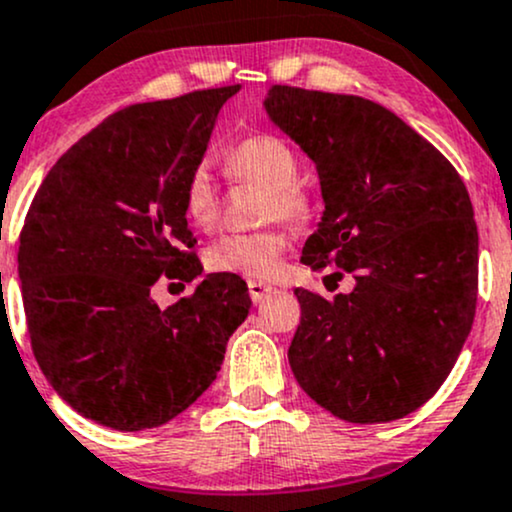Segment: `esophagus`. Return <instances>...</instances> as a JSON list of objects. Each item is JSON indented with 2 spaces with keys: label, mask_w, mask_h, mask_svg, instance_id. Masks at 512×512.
Segmentation results:
<instances>
[{
  "label": "esophagus",
  "mask_w": 512,
  "mask_h": 512,
  "mask_svg": "<svg viewBox=\"0 0 512 512\" xmlns=\"http://www.w3.org/2000/svg\"><path fill=\"white\" fill-rule=\"evenodd\" d=\"M247 291H250V299H252V301L260 303L262 299H265L267 294H272V286L257 282V279H250V282H247Z\"/></svg>",
  "instance_id": "34e87169"
}]
</instances>
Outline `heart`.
Masks as SVG:
<instances>
[{
    "label": "heart",
    "instance_id": "b5f03b06",
    "mask_svg": "<svg viewBox=\"0 0 512 512\" xmlns=\"http://www.w3.org/2000/svg\"><path fill=\"white\" fill-rule=\"evenodd\" d=\"M223 170L233 182L265 189L260 199L262 221L282 216L303 226L316 216V194L299 179V155L284 138L255 133L238 140L223 155ZM182 206L192 226L206 230L216 223L218 187L206 162H199L184 179ZM286 243L289 233L279 223L250 233L221 235L206 250V267L221 274L267 279L277 272Z\"/></svg>",
    "mask_w": 512,
    "mask_h": 512
}]
</instances>
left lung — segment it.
Wrapping results in <instances>:
<instances>
[{
    "label": "left lung",
    "instance_id": "1",
    "mask_svg": "<svg viewBox=\"0 0 512 512\" xmlns=\"http://www.w3.org/2000/svg\"><path fill=\"white\" fill-rule=\"evenodd\" d=\"M265 109L320 177L325 211L301 260L357 282L333 301L294 291L291 372L347 423L403 418L435 396L474 323L469 192L435 145L374 101L274 84Z\"/></svg>",
    "mask_w": 512,
    "mask_h": 512
}]
</instances>
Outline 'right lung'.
<instances>
[{
    "instance_id": "1",
    "label": "right lung",
    "mask_w": 512,
    "mask_h": 512,
    "mask_svg": "<svg viewBox=\"0 0 512 512\" xmlns=\"http://www.w3.org/2000/svg\"><path fill=\"white\" fill-rule=\"evenodd\" d=\"M240 84L116 111L46 174L19 245L33 355L58 396L121 432L157 428L211 386L252 301L238 274H206L162 311L160 277L192 282L182 189Z\"/></svg>"
}]
</instances>
